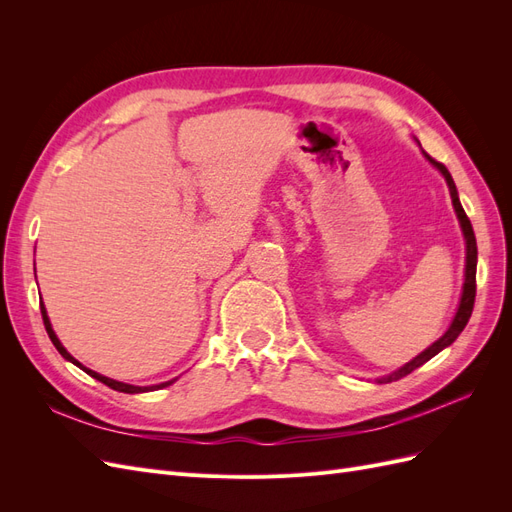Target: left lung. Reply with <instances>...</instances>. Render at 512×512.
Instances as JSON below:
<instances>
[{
  "label": "left lung",
  "mask_w": 512,
  "mask_h": 512,
  "mask_svg": "<svg viewBox=\"0 0 512 512\" xmlns=\"http://www.w3.org/2000/svg\"><path fill=\"white\" fill-rule=\"evenodd\" d=\"M425 160L433 166L438 168V173L444 177L446 185H448V192H451V200H453V209L457 213V220H459V226H461V232H463V241H466V273H463V290H461V299H459V305H457V312L453 316V322L451 327H448L444 331L442 337H438L436 342H433L429 348H425L421 354H416L412 361H408L406 365H401L399 369H395L393 374L389 376H382L378 378L380 384H386V382H395L399 378H404L408 374H412V371L416 367L425 365L429 359H433L438 352H442L444 348L451 346L455 339L459 337V333L466 329V324L472 316V309H474V297H476V260H478V250H476V237H474V230H472V224L468 220L466 211H463L461 203H459V194H457V188H455V181L451 177V173H448V168L440 162H436L433 158H429L427 153L423 151Z\"/></svg>",
  "instance_id": "1"
}]
</instances>
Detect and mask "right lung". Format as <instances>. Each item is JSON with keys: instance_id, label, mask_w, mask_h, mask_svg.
<instances>
[{"instance_id": "add662e5", "label": "right lung", "mask_w": 512, "mask_h": 512, "mask_svg": "<svg viewBox=\"0 0 512 512\" xmlns=\"http://www.w3.org/2000/svg\"><path fill=\"white\" fill-rule=\"evenodd\" d=\"M40 312H42V320H44V327H46V333H49V337H51V342H53V346L57 348V352L64 356L66 361H70V363H74L76 367H81L85 374H89L91 378H96V380H100V382H104L106 386H111L113 391H119V393H130V395H134V393H147V391H158V389H164V386H170L173 384L175 380H168V382H162V384H153V386H134V384H128V382H119V380H113V378H106V376H102V374H98V371H94V369H89V367H85L83 363H79L74 359V356L64 348V344L59 342V337L55 335V331H53V324H51V320H49V314H46V307H44V303H40Z\"/></svg>"}]
</instances>
